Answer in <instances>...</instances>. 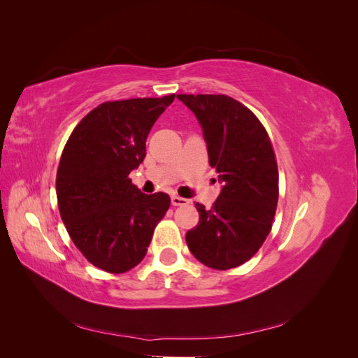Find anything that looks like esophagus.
I'll return each mask as SVG.
<instances>
[{"mask_svg":"<svg viewBox=\"0 0 358 358\" xmlns=\"http://www.w3.org/2000/svg\"><path fill=\"white\" fill-rule=\"evenodd\" d=\"M189 201L187 200V199H183V197H179V196H173L171 197V204L173 206H185V204H188Z\"/></svg>","mask_w":358,"mask_h":358,"instance_id":"34e87169","label":"esophagus"}]
</instances>
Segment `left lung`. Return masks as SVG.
Masks as SVG:
<instances>
[{
	"label": "left lung",
	"instance_id": "left-lung-1",
	"mask_svg": "<svg viewBox=\"0 0 358 358\" xmlns=\"http://www.w3.org/2000/svg\"><path fill=\"white\" fill-rule=\"evenodd\" d=\"M178 99L196 115L209 164L222 183L212 209L196 203L200 221L187 233V245L204 266L237 267L272 230L279 197L272 143L257 116L231 96L179 94Z\"/></svg>",
	"mask_w": 358,
	"mask_h": 358
}]
</instances>
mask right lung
Returning a JSON list of instances; mask_svg holds the SVG:
<instances>
[{"instance_id": "add662e5", "label": "right lung", "mask_w": 358, "mask_h": 358, "mask_svg": "<svg viewBox=\"0 0 358 358\" xmlns=\"http://www.w3.org/2000/svg\"><path fill=\"white\" fill-rule=\"evenodd\" d=\"M175 94L107 101L74 128L62 150L57 197L73 243L91 264L124 273L146 255L170 208L166 192L143 194L129 173L146 157V138Z\"/></svg>"}]
</instances>
